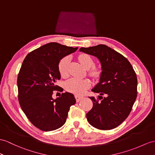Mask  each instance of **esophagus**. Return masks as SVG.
<instances>
[{"instance_id": "1", "label": "esophagus", "mask_w": 155, "mask_h": 155, "mask_svg": "<svg viewBox=\"0 0 155 155\" xmlns=\"http://www.w3.org/2000/svg\"><path fill=\"white\" fill-rule=\"evenodd\" d=\"M75 100H76V102H79L81 99H82L83 98H84V97L79 96V95H75Z\"/></svg>"}]
</instances>
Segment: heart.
<instances>
[{
  "mask_svg": "<svg viewBox=\"0 0 155 155\" xmlns=\"http://www.w3.org/2000/svg\"><path fill=\"white\" fill-rule=\"evenodd\" d=\"M78 60L81 64L85 68H90L88 73L93 78H99L102 73V69L100 66H95L94 60L90 55L83 53L78 56ZM70 60L68 56L62 58L58 63V71L62 77H66L68 74V64ZM91 85V82L87 79H81L72 78L68 80L65 84L66 89L70 93L76 95H82L87 89Z\"/></svg>",
  "mask_w": 155,
  "mask_h": 155,
  "instance_id": "obj_1",
  "label": "heart"
}]
</instances>
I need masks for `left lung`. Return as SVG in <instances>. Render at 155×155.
<instances>
[{
	"label": "left lung",
	"instance_id": "left-lung-1",
	"mask_svg": "<svg viewBox=\"0 0 155 155\" xmlns=\"http://www.w3.org/2000/svg\"><path fill=\"white\" fill-rule=\"evenodd\" d=\"M80 51L99 58L103 70L99 83L92 89L100 96L89 97L93 105L87 119L99 130L114 129L127 118L136 99V74L126 57L107 45L81 47Z\"/></svg>",
	"mask_w": 155,
	"mask_h": 155
}]
</instances>
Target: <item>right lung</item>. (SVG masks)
<instances>
[{
	"instance_id": "1",
	"label": "right lung",
	"mask_w": 155,
	"mask_h": 155,
	"mask_svg": "<svg viewBox=\"0 0 155 155\" xmlns=\"http://www.w3.org/2000/svg\"><path fill=\"white\" fill-rule=\"evenodd\" d=\"M78 47L49 43L26 56L18 75V101L22 110L34 126L49 131L65 124L70 107L75 103L73 94L63 93L52 99L54 91H62L56 85L60 79L58 63Z\"/></svg>"
}]
</instances>
